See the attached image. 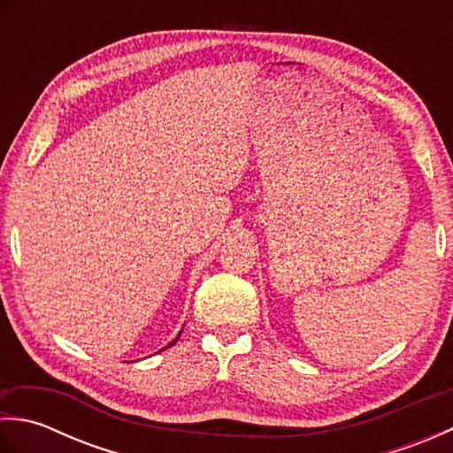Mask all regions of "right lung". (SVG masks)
<instances>
[{
  "instance_id": "obj_1",
  "label": "right lung",
  "mask_w": 453,
  "mask_h": 453,
  "mask_svg": "<svg viewBox=\"0 0 453 453\" xmlns=\"http://www.w3.org/2000/svg\"><path fill=\"white\" fill-rule=\"evenodd\" d=\"M180 333H182V331H180ZM180 333H179V334L175 336V339H173V341H171V342H169L167 346H163V349H161V350H165V349H169V346H173V344H175V342L179 341V336H180ZM161 350H159V352H161Z\"/></svg>"
}]
</instances>
